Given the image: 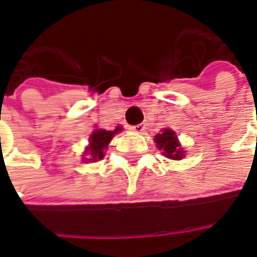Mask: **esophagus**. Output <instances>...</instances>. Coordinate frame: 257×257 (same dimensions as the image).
I'll return each mask as SVG.
<instances>
[{"label":"esophagus","instance_id":"obj_1","mask_svg":"<svg viewBox=\"0 0 257 257\" xmlns=\"http://www.w3.org/2000/svg\"><path fill=\"white\" fill-rule=\"evenodd\" d=\"M146 125L145 123H139V125H135V126H131V129L136 132V134H142V132H145Z\"/></svg>","mask_w":257,"mask_h":257}]
</instances>
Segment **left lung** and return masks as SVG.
I'll use <instances>...</instances> for the list:
<instances>
[{"label": "left lung", "instance_id": "left-lung-1", "mask_svg": "<svg viewBox=\"0 0 257 257\" xmlns=\"http://www.w3.org/2000/svg\"><path fill=\"white\" fill-rule=\"evenodd\" d=\"M156 143L158 150H162V154L171 160H182L184 157V150L180 147L178 136L172 129H164L161 134L156 135Z\"/></svg>", "mask_w": 257, "mask_h": 257}]
</instances>
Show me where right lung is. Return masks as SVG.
<instances>
[{
	"mask_svg": "<svg viewBox=\"0 0 257 257\" xmlns=\"http://www.w3.org/2000/svg\"><path fill=\"white\" fill-rule=\"evenodd\" d=\"M122 128L117 126L114 131H106V129H95L89 138V146L85 150L84 160L85 162H96L104 157V151L108 147V143L111 142L114 135L121 132Z\"/></svg>",
	"mask_w": 257,
	"mask_h": 257,
	"instance_id": "1",
	"label": "right lung"
}]
</instances>
